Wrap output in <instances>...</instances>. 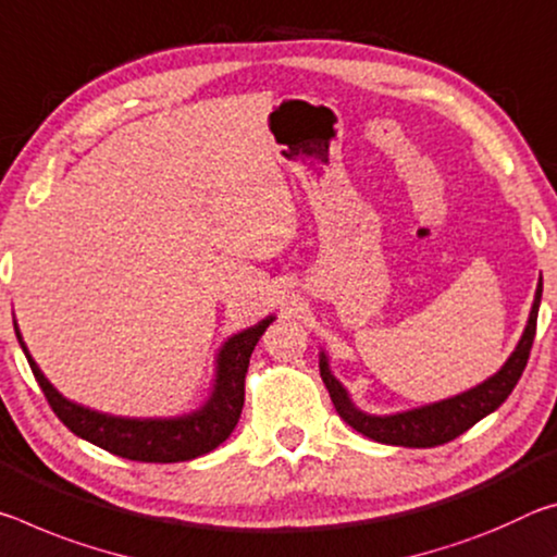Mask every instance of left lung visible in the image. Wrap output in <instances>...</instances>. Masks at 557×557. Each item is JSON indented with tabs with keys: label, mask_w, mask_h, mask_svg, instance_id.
I'll return each mask as SVG.
<instances>
[{
	"label": "left lung",
	"mask_w": 557,
	"mask_h": 557,
	"mask_svg": "<svg viewBox=\"0 0 557 557\" xmlns=\"http://www.w3.org/2000/svg\"><path fill=\"white\" fill-rule=\"evenodd\" d=\"M541 294H543V278L537 281L531 318H528V325L521 335V341H518L513 355H510L504 368H500L494 377H488L486 382H481V385H476L469 392H461L457 397L442 399V403H434L419 409H409V412H399L389 417H375V414L360 412V409L350 403L345 387L331 375L325 355L321 352V377L325 382L327 392H331L335 412H338L355 432H360L362 436H370V440H375L380 444L426 449V446H440L457 440L459 434L471 430L479 419L496 412V409L506 403L510 392H513L516 382L521 380L525 362L531 358L537 308H541Z\"/></svg>",
	"instance_id": "8db88e82"
}]
</instances>
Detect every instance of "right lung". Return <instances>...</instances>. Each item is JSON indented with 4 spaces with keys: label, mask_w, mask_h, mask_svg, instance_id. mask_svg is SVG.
Wrapping results in <instances>:
<instances>
[{
    "label": "right lung",
    "mask_w": 557,
    "mask_h": 557,
    "mask_svg": "<svg viewBox=\"0 0 557 557\" xmlns=\"http://www.w3.org/2000/svg\"><path fill=\"white\" fill-rule=\"evenodd\" d=\"M273 323V315L259 325L246 327V331L232 335L219 350L216 358V385L212 397L207 399L202 409L193 414L175 417V419H127L111 417L96 409L81 407L71 403L53 389L51 382L44 377L39 364L32 360L29 350L22 341L20 327L14 323L16 341L29 360L36 382L57 414L69 430L100 449L115 454V457L131 461H148V463H175L202 457L216 449L219 444L226 442V436L234 432L236 422L242 417L244 407V380L249 370V358L257 348L263 331Z\"/></svg>",
    "instance_id": "obj_1"
}]
</instances>
